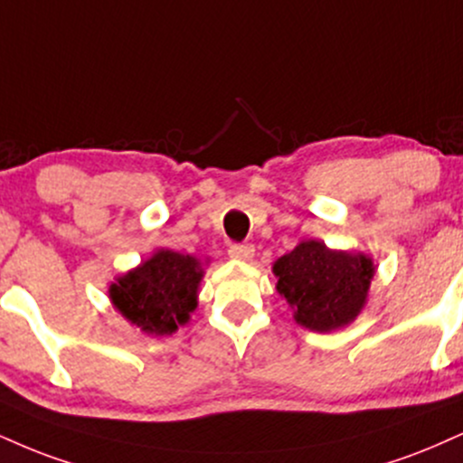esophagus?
Masks as SVG:
<instances>
[{
  "instance_id": "1",
  "label": "esophagus",
  "mask_w": 463,
  "mask_h": 463,
  "mask_svg": "<svg viewBox=\"0 0 463 463\" xmlns=\"http://www.w3.org/2000/svg\"><path fill=\"white\" fill-rule=\"evenodd\" d=\"M228 254L235 260H250L254 256V246H250V243H235V246L228 250Z\"/></svg>"
}]
</instances>
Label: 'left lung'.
<instances>
[{"instance_id":"1","label":"left lung","mask_w":463,"mask_h":463,"mask_svg":"<svg viewBox=\"0 0 463 463\" xmlns=\"http://www.w3.org/2000/svg\"><path fill=\"white\" fill-rule=\"evenodd\" d=\"M274 274L293 319L313 332H332L349 326L364 308L375 265L371 256L330 250L310 239L280 256Z\"/></svg>"}]
</instances>
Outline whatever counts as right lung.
I'll return each mask as SVG.
<instances>
[{
    "label": "right lung",
    "mask_w": 463,
    "mask_h": 463,
    "mask_svg": "<svg viewBox=\"0 0 463 463\" xmlns=\"http://www.w3.org/2000/svg\"><path fill=\"white\" fill-rule=\"evenodd\" d=\"M204 271L200 260L172 250H157L150 259L109 285L114 308L153 336H168L185 326L198 306V285Z\"/></svg>",
    "instance_id": "obj_1"
}]
</instances>
